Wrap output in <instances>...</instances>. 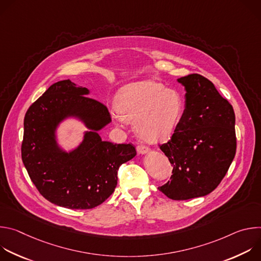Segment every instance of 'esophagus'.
Returning <instances> with one entry per match:
<instances>
[{
	"label": "esophagus",
	"instance_id": "34e87169",
	"mask_svg": "<svg viewBox=\"0 0 261 261\" xmlns=\"http://www.w3.org/2000/svg\"><path fill=\"white\" fill-rule=\"evenodd\" d=\"M136 150L138 152V154H146L150 152V148H148L147 146L145 145H142V144H139L136 146Z\"/></svg>",
	"mask_w": 261,
	"mask_h": 261
}]
</instances>
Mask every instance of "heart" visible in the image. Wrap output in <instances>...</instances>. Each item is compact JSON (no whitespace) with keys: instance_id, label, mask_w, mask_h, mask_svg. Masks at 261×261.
<instances>
[{"instance_id":"heart-1","label":"heart","mask_w":261,"mask_h":261,"mask_svg":"<svg viewBox=\"0 0 261 261\" xmlns=\"http://www.w3.org/2000/svg\"><path fill=\"white\" fill-rule=\"evenodd\" d=\"M119 122L133 123L136 135L146 142H159L175 130L185 108L180 93L153 81L123 87L116 96Z\"/></svg>"}]
</instances>
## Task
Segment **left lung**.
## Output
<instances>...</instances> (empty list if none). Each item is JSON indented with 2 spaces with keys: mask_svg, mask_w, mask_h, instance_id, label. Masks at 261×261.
<instances>
[{
  "mask_svg": "<svg viewBox=\"0 0 261 261\" xmlns=\"http://www.w3.org/2000/svg\"><path fill=\"white\" fill-rule=\"evenodd\" d=\"M185 87V110L171 138L160 145L173 166L170 180L158 189L173 200L214 191L236 156L232 105L200 74L177 80Z\"/></svg>",
  "mask_w": 261,
  "mask_h": 261,
  "instance_id": "1",
  "label": "left lung"
}]
</instances>
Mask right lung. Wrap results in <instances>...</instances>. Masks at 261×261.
Returning a JSON list of instances; mask_svg holds the SVG:
<instances>
[{"mask_svg":"<svg viewBox=\"0 0 261 261\" xmlns=\"http://www.w3.org/2000/svg\"><path fill=\"white\" fill-rule=\"evenodd\" d=\"M71 81L50 86L28 109L21 159L40 194L59 206L89 210L104 202L118 184L119 167L136 155L131 143L103 141L98 131L111 122L107 107L87 97ZM81 119L91 130L73 151L58 146L55 130L65 118Z\"/></svg>","mask_w":261,"mask_h":261,"instance_id":"right-lung-1","label":"right lung"}]
</instances>
